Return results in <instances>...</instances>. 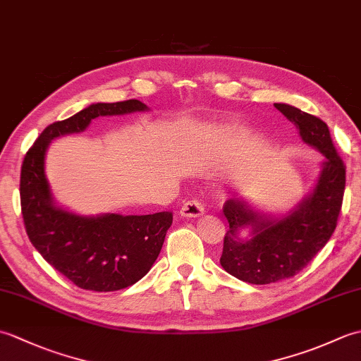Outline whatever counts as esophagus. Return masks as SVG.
Listing matches in <instances>:
<instances>
[{
    "mask_svg": "<svg viewBox=\"0 0 361 361\" xmlns=\"http://www.w3.org/2000/svg\"><path fill=\"white\" fill-rule=\"evenodd\" d=\"M180 214L183 217H200L204 214V204L197 200V198H192V200H188L185 204L181 206Z\"/></svg>",
    "mask_w": 361,
    "mask_h": 361,
    "instance_id": "obj_1",
    "label": "esophagus"
}]
</instances>
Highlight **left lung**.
Here are the masks:
<instances>
[{
    "mask_svg": "<svg viewBox=\"0 0 361 361\" xmlns=\"http://www.w3.org/2000/svg\"><path fill=\"white\" fill-rule=\"evenodd\" d=\"M274 106L293 122L301 140L326 159L315 188L286 216L255 211L243 198H229L224 204L229 229L220 264L234 278L256 286L291 278L324 248L336 228L346 186V166L326 122L288 104ZM247 227L250 235L240 238V231Z\"/></svg>",
    "mask_w": 361,
    "mask_h": 361,
    "instance_id": "8db88e82",
    "label": "left lung"
}]
</instances>
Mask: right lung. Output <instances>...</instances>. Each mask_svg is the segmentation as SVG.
<instances>
[{
    "label": "right lung",
    "mask_w": 361,
    "mask_h": 361,
    "mask_svg": "<svg viewBox=\"0 0 361 361\" xmlns=\"http://www.w3.org/2000/svg\"><path fill=\"white\" fill-rule=\"evenodd\" d=\"M147 110V105L136 99L91 104L74 116L46 127L23 161L20 198L29 240L46 262L80 288L116 291L144 278L163 248L172 212L85 217L59 208L44 173L46 150L52 140L80 133L99 116Z\"/></svg>",
    "instance_id": "1"
}]
</instances>
